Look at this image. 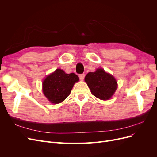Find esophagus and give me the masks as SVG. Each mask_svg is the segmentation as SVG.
<instances>
[{"label":"esophagus","mask_w":157,"mask_h":157,"mask_svg":"<svg viewBox=\"0 0 157 157\" xmlns=\"http://www.w3.org/2000/svg\"><path fill=\"white\" fill-rule=\"evenodd\" d=\"M84 77H85L84 74H80V75H79V78H80V80H83L84 78Z\"/></svg>","instance_id":"obj_1"}]
</instances>
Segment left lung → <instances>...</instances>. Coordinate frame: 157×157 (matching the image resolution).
<instances>
[{
    "label": "left lung",
    "mask_w": 157,
    "mask_h": 157,
    "mask_svg": "<svg viewBox=\"0 0 157 157\" xmlns=\"http://www.w3.org/2000/svg\"><path fill=\"white\" fill-rule=\"evenodd\" d=\"M84 80L91 93L101 100H108L111 98L117 88L115 78L101 68L97 69L95 72L88 73Z\"/></svg>",
    "instance_id": "obj_1"
}]
</instances>
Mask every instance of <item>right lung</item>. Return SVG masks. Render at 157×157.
Returning <instances> with one entry per match:
<instances>
[{
	"mask_svg": "<svg viewBox=\"0 0 157 157\" xmlns=\"http://www.w3.org/2000/svg\"><path fill=\"white\" fill-rule=\"evenodd\" d=\"M78 80L76 74H67L63 70L57 69L43 80L42 91L50 103L58 104L69 96L75 83Z\"/></svg>",
	"mask_w": 157,
	"mask_h": 157,
	"instance_id": "add662e5",
	"label": "right lung"
}]
</instances>
